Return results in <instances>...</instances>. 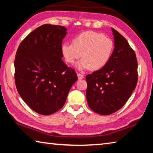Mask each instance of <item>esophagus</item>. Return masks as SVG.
<instances>
[{"mask_svg": "<svg viewBox=\"0 0 153 153\" xmlns=\"http://www.w3.org/2000/svg\"><path fill=\"white\" fill-rule=\"evenodd\" d=\"M77 77H78L79 79H83L84 77V75H82L81 74H77Z\"/></svg>", "mask_w": 153, "mask_h": 153, "instance_id": "1", "label": "esophagus"}]
</instances>
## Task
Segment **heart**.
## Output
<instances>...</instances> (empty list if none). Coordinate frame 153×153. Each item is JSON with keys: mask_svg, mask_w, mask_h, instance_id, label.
I'll use <instances>...</instances> for the list:
<instances>
[{"mask_svg": "<svg viewBox=\"0 0 153 153\" xmlns=\"http://www.w3.org/2000/svg\"><path fill=\"white\" fill-rule=\"evenodd\" d=\"M113 40L102 33L86 31L76 36L73 44L65 42L61 46V53L65 60L73 65L82 56L76 65L79 71L90 68L98 70L107 64L113 55Z\"/></svg>", "mask_w": 153, "mask_h": 153, "instance_id": "heart-1", "label": "heart"}]
</instances>
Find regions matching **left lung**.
<instances>
[{
    "label": "left lung",
    "instance_id": "8db88e82",
    "mask_svg": "<svg viewBox=\"0 0 153 153\" xmlns=\"http://www.w3.org/2000/svg\"><path fill=\"white\" fill-rule=\"evenodd\" d=\"M114 51L107 64L88 74L86 99L95 113L107 115L123 107L136 88L138 82V62L129 43L117 31L111 28Z\"/></svg>",
    "mask_w": 153,
    "mask_h": 153
}]
</instances>
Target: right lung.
I'll return each instance as SVG.
<instances>
[{
	"mask_svg": "<svg viewBox=\"0 0 153 153\" xmlns=\"http://www.w3.org/2000/svg\"><path fill=\"white\" fill-rule=\"evenodd\" d=\"M67 28L45 24L29 33L18 47L14 62L17 90L24 101L43 115L63 107L77 76L64 63L61 45Z\"/></svg>",
	"mask_w": 153,
	"mask_h": 153,
	"instance_id": "add662e5",
	"label": "right lung"
}]
</instances>
